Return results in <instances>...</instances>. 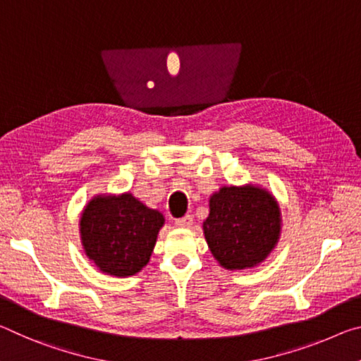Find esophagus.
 <instances>
[{
    "label": "esophagus",
    "mask_w": 361,
    "mask_h": 361,
    "mask_svg": "<svg viewBox=\"0 0 361 361\" xmlns=\"http://www.w3.org/2000/svg\"><path fill=\"white\" fill-rule=\"evenodd\" d=\"M193 224V217L190 214H187L184 217H180V219H176V226L180 227V228H188Z\"/></svg>",
    "instance_id": "34e87169"
}]
</instances>
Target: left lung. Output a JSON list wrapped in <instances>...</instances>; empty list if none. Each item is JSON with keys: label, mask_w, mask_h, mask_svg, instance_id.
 <instances>
[{"label": "left lung", "mask_w": 361, "mask_h": 361, "mask_svg": "<svg viewBox=\"0 0 361 361\" xmlns=\"http://www.w3.org/2000/svg\"><path fill=\"white\" fill-rule=\"evenodd\" d=\"M203 233L211 254L224 269L256 267L280 240L279 202L267 188L259 185L221 187L209 198Z\"/></svg>", "instance_id": "left-lung-1"}]
</instances>
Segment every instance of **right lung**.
<instances>
[{"label":"right lung","mask_w":361,"mask_h":361,"mask_svg":"<svg viewBox=\"0 0 361 361\" xmlns=\"http://www.w3.org/2000/svg\"><path fill=\"white\" fill-rule=\"evenodd\" d=\"M163 226L161 212L133 193L96 195L81 212V245L102 274L126 279L149 264Z\"/></svg>","instance_id":"right-lung-1"}]
</instances>
